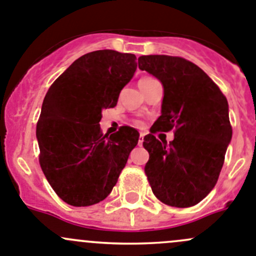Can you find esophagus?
I'll return each mask as SVG.
<instances>
[{
  "label": "esophagus",
  "instance_id": "esophagus-1",
  "mask_svg": "<svg viewBox=\"0 0 256 256\" xmlns=\"http://www.w3.org/2000/svg\"><path fill=\"white\" fill-rule=\"evenodd\" d=\"M143 140H144V134H140V136H139V140H138L139 146H142V144H143Z\"/></svg>",
  "mask_w": 256,
  "mask_h": 256
}]
</instances>
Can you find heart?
Listing matches in <instances>:
<instances>
[{
  "mask_svg": "<svg viewBox=\"0 0 256 256\" xmlns=\"http://www.w3.org/2000/svg\"><path fill=\"white\" fill-rule=\"evenodd\" d=\"M154 80V78H150V77H144V78H142L140 80H139L138 84H143V83L149 82V80ZM136 126H142V123H140V122H136Z\"/></svg>",
  "mask_w": 256,
  "mask_h": 256,
  "instance_id": "obj_1",
  "label": "heart"
}]
</instances>
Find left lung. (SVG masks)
<instances>
[{
    "mask_svg": "<svg viewBox=\"0 0 256 256\" xmlns=\"http://www.w3.org/2000/svg\"><path fill=\"white\" fill-rule=\"evenodd\" d=\"M138 66L164 88L162 114L143 142L152 190L166 206H196L216 184L232 140L226 98L202 68L182 57L142 56ZM172 128L174 139L169 144L152 136Z\"/></svg>",
    "mask_w": 256,
    "mask_h": 256,
    "instance_id": "1",
    "label": "left lung"
}]
</instances>
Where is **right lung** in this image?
<instances>
[{
  "label": "right lung",
  "instance_id": "right-lung-1",
  "mask_svg": "<svg viewBox=\"0 0 256 256\" xmlns=\"http://www.w3.org/2000/svg\"><path fill=\"white\" fill-rule=\"evenodd\" d=\"M136 57L100 50L76 60L53 82L43 100L36 128L40 164L58 196L73 206L107 198L129 153L138 144L136 129L123 126L103 134V110L117 106L133 78Z\"/></svg>",
  "mask_w": 256,
  "mask_h": 256
}]
</instances>
